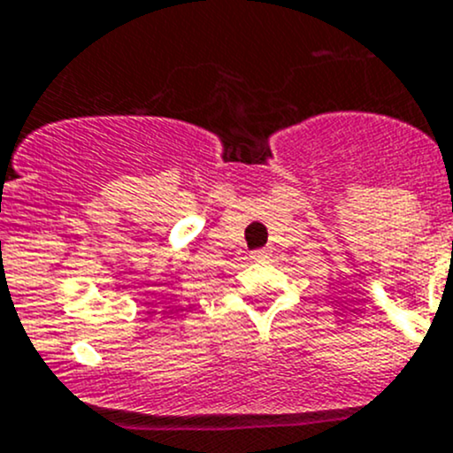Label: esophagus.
<instances>
[{
	"instance_id": "1",
	"label": "esophagus",
	"mask_w": 453,
	"mask_h": 453,
	"mask_svg": "<svg viewBox=\"0 0 453 453\" xmlns=\"http://www.w3.org/2000/svg\"><path fill=\"white\" fill-rule=\"evenodd\" d=\"M250 259H253V262H257V259H264L266 257V249H259V250H250V255H249Z\"/></svg>"
}]
</instances>
